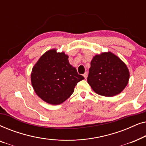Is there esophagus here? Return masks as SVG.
I'll return each instance as SVG.
<instances>
[{"instance_id": "34e87169", "label": "esophagus", "mask_w": 146, "mask_h": 146, "mask_svg": "<svg viewBox=\"0 0 146 146\" xmlns=\"http://www.w3.org/2000/svg\"><path fill=\"white\" fill-rule=\"evenodd\" d=\"M83 76H84V78L86 79L87 77H88V72H86L83 74Z\"/></svg>"}]
</instances>
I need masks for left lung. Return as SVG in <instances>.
Wrapping results in <instances>:
<instances>
[{
	"instance_id": "1",
	"label": "left lung",
	"mask_w": 146,
	"mask_h": 146,
	"mask_svg": "<svg viewBox=\"0 0 146 146\" xmlns=\"http://www.w3.org/2000/svg\"><path fill=\"white\" fill-rule=\"evenodd\" d=\"M90 65L87 81L98 94L114 96L128 84L129 72L126 64L111 52L95 55Z\"/></svg>"
}]
</instances>
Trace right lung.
Segmentation results:
<instances>
[{"instance_id": "1", "label": "right lung", "mask_w": 146, "mask_h": 146, "mask_svg": "<svg viewBox=\"0 0 146 146\" xmlns=\"http://www.w3.org/2000/svg\"><path fill=\"white\" fill-rule=\"evenodd\" d=\"M33 88L45 102L58 105L70 97L77 83L84 79L69 63L68 56L51 49L41 56L32 70Z\"/></svg>"}]
</instances>
